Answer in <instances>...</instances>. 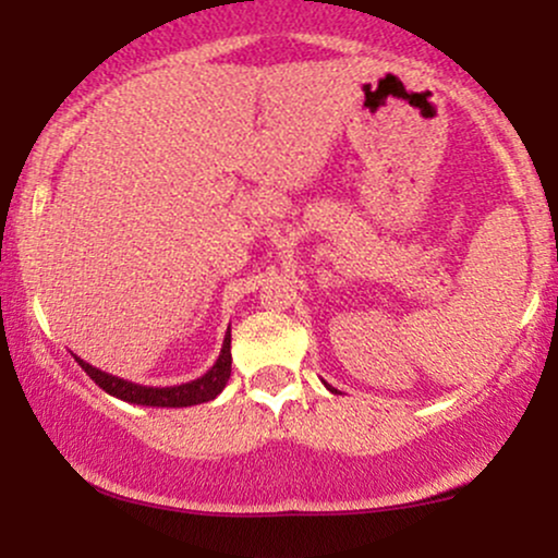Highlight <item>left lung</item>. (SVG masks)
<instances>
[{"instance_id": "obj_1", "label": "left lung", "mask_w": 558, "mask_h": 558, "mask_svg": "<svg viewBox=\"0 0 558 558\" xmlns=\"http://www.w3.org/2000/svg\"><path fill=\"white\" fill-rule=\"evenodd\" d=\"M328 390H332V393H338V390H336V388H330V386H328Z\"/></svg>"}]
</instances>
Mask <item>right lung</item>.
<instances>
[{
  "label": "right lung",
  "mask_w": 558,
  "mask_h": 558,
  "mask_svg": "<svg viewBox=\"0 0 558 558\" xmlns=\"http://www.w3.org/2000/svg\"><path fill=\"white\" fill-rule=\"evenodd\" d=\"M75 362L81 364L83 373H86L101 390L114 396V399L138 403V407H194V403H207L217 399L222 393V388L228 386L230 377V328L226 332V341H222L220 356L213 367L207 369L202 377L191 383H181V386H168V388H155V386H138V383L123 380V377H114L110 373H101V369L92 367L88 362H83L81 356H75Z\"/></svg>",
  "instance_id": "add662e5"
}]
</instances>
